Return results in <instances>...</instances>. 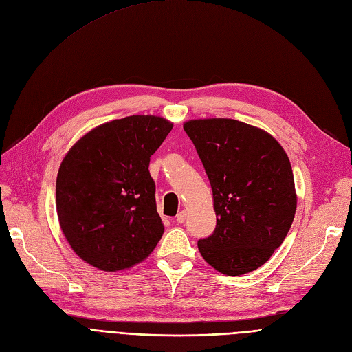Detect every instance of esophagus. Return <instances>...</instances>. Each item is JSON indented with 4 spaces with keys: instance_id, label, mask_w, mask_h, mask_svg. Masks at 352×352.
<instances>
[{
    "instance_id": "obj_1",
    "label": "esophagus",
    "mask_w": 352,
    "mask_h": 352,
    "mask_svg": "<svg viewBox=\"0 0 352 352\" xmlns=\"http://www.w3.org/2000/svg\"><path fill=\"white\" fill-rule=\"evenodd\" d=\"M176 220H177V223H184L186 220V211L185 210L180 211L179 214L176 216Z\"/></svg>"
}]
</instances>
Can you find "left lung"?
I'll use <instances>...</instances> for the list:
<instances>
[{
	"instance_id": "obj_1",
	"label": "left lung",
	"mask_w": 352,
	"mask_h": 352,
	"mask_svg": "<svg viewBox=\"0 0 352 352\" xmlns=\"http://www.w3.org/2000/svg\"><path fill=\"white\" fill-rule=\"evenodd\" d=\"M184 129L206 168L217 217L212 235L198 241L201 255L228 276L261 267L296 211L289 158L270 133L239 120H189Z\"/></svg>"
}]
</instances>
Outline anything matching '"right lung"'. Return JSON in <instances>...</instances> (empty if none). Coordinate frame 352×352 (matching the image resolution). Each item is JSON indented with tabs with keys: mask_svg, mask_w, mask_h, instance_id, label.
<instances>
[{
	"mask_svg": "<svg viewBox=\"0 0 352 352\" xmlns=\"http://www.w3.org/2000/svg\"><path fill=\"white\" fill-rule=\"evenodd\" d=\"M173 123L129 116L95 127L63 158L56 204L63 233L79 257L104 272L144 261L162 239L150 158Z\"/></svg>",
	"mask_w": 352,
	"mask_h": 352,
	"instance_id": "right-lung-1",
	"label": "right lung"
}]
</instances>
